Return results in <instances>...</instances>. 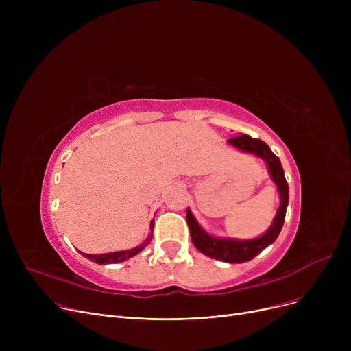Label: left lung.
<instances>
[{
    "instance_id": "8db88e82",
    "label": "left lung",
    "mask_w": 351,
    "mask_h": 351,
    "mask_svg": "<svg viewBox=\"0 0 351 351\" xmlns=\"http://www.w3.org/2000/svg\"><path fill=\"white\" fill-rule=\"evenodd\" d=\"M236 149L252 154L257 158H261L266 162L269 175L271 180L276 183L279 191L280 206L276 213L270 228L254 239H233V237H216L209 234L204 228H202L193 213L188 208L186 220L191 230V237L195 247L212 259L225 262V263H243L252 261L254 256L263 252L267 246H270L276 239H278L286 217V209L289 205V185L285 178V172L279 158L276 156L266 142L261 139H254L249 135H239L230 138L228 141Z\"/></svg>"
}]
</instances>
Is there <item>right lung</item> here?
I'll list each match as a JSON object with an SVG mask.
<instances>
[{"label": "right lung", "instance_id": "1", "mask_svg": "<svg viewBox=\"0 0 351 351\" xmlns=\"http://www.w3.org/2000/svg\"><path fill=\"white\" fill-rule=\"evenodd\" d=\"M154 220L151 222V226H149V236L146 237V241H143V243H141L139 246L134 247V249H129V250H121V252H112V253H102V254H86V253H82L86 259L95 262L98 265H109V263H119V262H125L126 259H131V257H134L135 254H138L139 252H142L147 245H149V242L152 241V232H154Z\"/></svg>", "mask_w": 351, "mask_h": 351}]
</instances>
